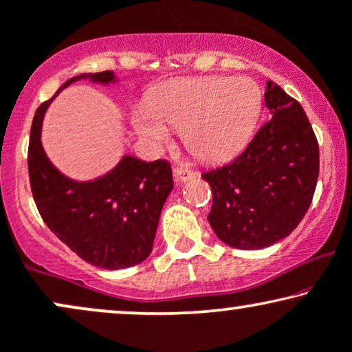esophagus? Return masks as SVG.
Instances as JSON below:
<instances>
[{
    "label": "esophagus",
    "instance_id": "34e87169",
    "mask_svg": "<svg viewBox=\"0 0 352 352\" xmlns=\"http://www.w3.org/2000/svg\"><path fill=\"white\" fill-rule=\"evenodd\" d=\"M173 175H175V179L179 180V182H188V180L193 179L195 173L191 172L188 167H185V166H179V167L173 168Z\"/></svg>",
    "mask_w": 352,
    "mask_h": 352
}]
</instances>
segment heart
Wrapping results in <instances>:
<instances>
[{"mask_svg": "<svg viewBox=\"0 0 352 352\" xmlns=\"http://www.w3.org/2000/svg\"><path fill=\"white\" fill-rule=\"evenodd\" d=\"M261 109V92L248 79H182L159 87L138 112L135 128L143 140L161 146L166 124L180 128L185 148L204 162L226 161L250 140Z\"/></svg>", "mask_w": 352, "mask_h": 352, "instance_id": "1", "label": "heart"}]
</instances>
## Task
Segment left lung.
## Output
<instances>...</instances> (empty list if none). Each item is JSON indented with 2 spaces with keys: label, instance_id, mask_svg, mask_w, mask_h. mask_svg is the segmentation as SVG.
Wrapping results in <instances>:
<instances>
[{
  "label": "left lung",
  "instance_id": "left-lung-1",
  "mask_svg": "<svg viewBox=\"0 0 352 352\" xmlns=\"http://www.w3.org/2000/svg\"><path fill=\"white\" fill-rule=\"evenodd\" d=\"M270 122L242 154L204 172L212 190L208 221L229 247L260 250L294 230L317 186L318 143L302 105L266 81Z\"/></svg>",
  "mask_w": 352,
  "mask_h": 352
}]
</instances>
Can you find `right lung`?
<instances>
[{
	"mask_svg": "<svg viewBox=\"0 0 352 352\" xmlns=\"http://www.w3.org/2000/svg\"><path fill=\"white\" fill-rule=\"evenodd\" d=\"M118 84L113 71L84 73L66 81L34 115L29 141V179L37 209L61 242L102 270L140 265L153 252L159 217L173 188L167 161L146 162L124 154L112 170L94 180H74L53 166L42 144L47 109L76 81Z\"/></svg>",
	"mask_w": 352,
	"mask_h": 352,
	"instance_id": "right-lung-1",
	"label": "right lung"
}]
</instances>
